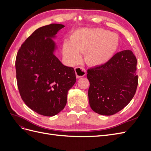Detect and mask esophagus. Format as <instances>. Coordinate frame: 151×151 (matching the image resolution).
<instances>
[{"label": "esophagus", "instance_id": "esophagus-1", "mask_svg": "<svg viewBox=\"0 0 151 151\" xmlns=\"http://www.w3.org/2000/svg\"><path fill=\"white\" fill-rule=\"evenodd\" d=\"M75 72L77 78H80L86 74V70L83 67H77L75 68Z\"/></svg>", "mask_w": 151, "mask_h": 151}]
</instances>
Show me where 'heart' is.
I'll use <instances>...</instances> for the list:
<instances>
[{
    "label": "heart",
    "instance_id": "heart-1",
    "mask_svg": "<svg viewBox=\"0 0 151 151\" xmlns=\"http://www.w3.org/2000/svg\"><path fill=\"white\" fill-rule=\"evenodd\" d=\"M119 47L116 34L103 29L77 30L63 46V54L72 65L81 60L80 54L85 53V60L91 66H101L115 55Z\"/></svg>",
    "mask_w": 151,
    "mask_h": 151
}]
</instances>
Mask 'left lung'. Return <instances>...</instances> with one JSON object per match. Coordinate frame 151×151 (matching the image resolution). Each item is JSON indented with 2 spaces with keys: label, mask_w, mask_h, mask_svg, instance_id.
I'll list each match as a JSON object with an SVG mask.
<instances>
[{
  "label": "left lung",
  "mask_w": 151,
  "mask_h": 151,
  "mask_svg": "<svg viewBox=\"0 0 151 151\" xmlns=\"http://www.w3.org/2000/svg\"><path fill=\"white\" fill-rule=\"evenodd\" d=\"M137 60L129 50L116 53L105 64L90 68L89 105L102 115H113L124 108L135 94L138 85Z\"/></svg>",
  "instance_id": "8db88e82"
}]
</instances>
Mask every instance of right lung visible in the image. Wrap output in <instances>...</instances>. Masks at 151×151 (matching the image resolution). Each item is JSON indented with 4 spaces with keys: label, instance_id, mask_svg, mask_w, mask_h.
<instances>
[{
    "label": "right lung",
    "instance_id": "1",
    "mask_svg": "<svg viewBox=\"0 0 151 151\" xmlns=\"http://www.w3.org/2000/svg\"><path fill=\"white\" fill-rule=\"evenodd\" d=\"M65 27L50 24L35 30L16 55V79L22 101L40 115L52 116L65 108L68 91L76 81L73 67L63 65L53 54L51 38Z\"/></svg>",
    "mask_w": 151,
    "mask_h": 151
}]
</instances>
